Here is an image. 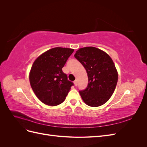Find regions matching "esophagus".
Wrapping results in <instances>:
<instances>
[{"mask_svg":"<svg viewBox=\"0 0 147 147\" xmlns=\"http://www.w3.org/2000/svg\"><path fill=\"white\" fill-rule=\"evenodd\" d=\"M74 83L75 86H77V84H78V82H77V80H75V81L74 82Z\"/></svg>","mask_w":147,"mask_h":147,"instance_id":"1","label":"esophagus"}]
</instances>
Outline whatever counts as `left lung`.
<instances>
[{"mask_svg": "<svg viewBox=\"0 0 147 147\" xmlns=\"http://www.w3.org/2000/svg\"><path fill=\"white\" fill-rule=\"evenodd\" d=\"M74 56L88 74L86 88L79 91L84 103L93 107L104 104L112 96L118 82V72L112 58L93 47L80 48Z\"/></svg>", "mask_w": 147, "mask_h": 147, "instance_id": "obj_1", "label": "left lung"}]
</instances>
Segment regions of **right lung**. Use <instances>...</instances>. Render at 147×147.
I'll return each instance as SVG.
<instances>
[{
    "label": "right lung",
    "mask_w": 147,
    "mask_h": 147,
    "mask_svg": "<svg viewBox=\"0 0 147 147\" xmlns=\"http://www.w3.org/2000/svg\"><path fill=\"white\" fill-rule=\"evenodd\" d=\"M74 50L56 47L38 56L29 74V81L35 94L43 104L50 106L63 102L74 83L68 80L62 68Z\"/></svg>",
    "instance_id": "add662e5"
}]
</instances>
